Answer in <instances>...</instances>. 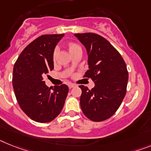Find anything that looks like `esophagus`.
Masks as SVG:
<instances>
[{"mask_svg": "<svg viewBox=\"0 0 151 151\" xmlns=\"http://www.w3.org/2000/svg\"><path fill=\"white\" fill-rule=\"evenodd\" d=\"M68 87H69L70 89H71V88L75 87V84H73V83H69V84H68Z\"/></svg>", "mask_w": 151, "mask_h": 151, "instance_id": "1", "label": "esophagus"}]
</instances>
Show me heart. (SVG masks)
<instances>
[{"label": "heart", "mask_w": 151, "mask_h": 151, "mask_svg": "<svg viewBox=\"0 0 151 151\" xmlns=\"http://www.w3.org/2000/svg\"><path fill=\"white\" fill-rule=\"evenodd\" d=\"M78 47H80V46H78V44H73V43H71V44H69V50L70 51L72 50H73V49H75V48H78ZM56 54H57V50H54V57L56 56Z\"/></svg>", "instance_id": "heart-1"}]
</instances>
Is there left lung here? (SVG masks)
Returning <instances> with one entry per match:
<instances>
[{"instance_id":"8db88e82","label":"left lung","mask_w":151,"mask_h":151,"mask_svg":"<svg viewBox=\"0 0 151 151\" xmlns=\"http://www.w3.org/2000/svg\"><path fill=\"white\" fill-rule=\"evenodd\" d=\"M88 57L89 70L85 78H91L94 87L83 85L80 98L81 107L87 118L103 121L114 114L126 94L128 72L119 52L103 37L93 33L75 34Z\"/></svg>"}]
</instances>
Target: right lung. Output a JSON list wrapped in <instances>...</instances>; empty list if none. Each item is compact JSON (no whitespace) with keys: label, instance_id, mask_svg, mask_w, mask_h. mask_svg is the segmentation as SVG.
I'll return each instance as SVG.
<instances>
[{"label":"right lung","instance_id":"right-lung-1","mask_svg":"<svg viewBox=\"0 0 151 151\" xmlns=\"http://www.w3.org/2000/svg\"><path fill=\"white\" fill-rule=\"evenodd\" d=\"M64 36L39 37L24 49L14 66L12 81L17 101L22 111L36 122L47 123L56 118L68 96L67 85L51 88L43 81L54 69V49Z\"/></svg>","mask_w":151,"mask_h":151}]
</instances>
